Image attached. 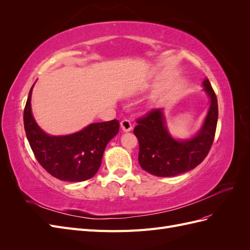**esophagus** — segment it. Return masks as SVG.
<instances>
[{
	"label": "esophagus",
	"mask_w": 250,
	"mask_h": 250,
	"mask_svg": "<svg viewBox=\"0 0 250 250\" xmlns=\"http://www.w3.org/2000/svg\"><path fill=\"white\" fill-rule=\"evenodd\" d=\"M121 128H122V130L125 132L130 131L132 129V124L128 119H124L123 121H121Z\"/></svg>",
	"instance_id": "1"
}]
</instances>
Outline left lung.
Returning a JSON list of instances; mask_svg holds the SVG:
<instances>
[{"label": "left lung", "instance_id": "8db88e82", "mask_svg": "<svg viewBox=\"0 0 250 250\" xmlns=\"http://www.w3.org/2000/svg\"><path fill=\"white\" fill-rule=\"evenodd\" d=\"M203 86L210 106L202 128L193 139L174 140L165 126L162 109H152L137 119L133 133L139 140V163L144 170L160 177L176 176L196 168L207 157L216 133L218 102L208 79L203 81Z\"/></svg>", "mask_w": 250, "mask_h": 250}]
</instances>
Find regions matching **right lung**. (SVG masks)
I'll list each match as a JSON object with an SVG mask.
<instances>
[{"instance_id":"obj_1","label":"right lung","mask_w":250,"mask_h":250,"mask_svg":"<svg viewBox=\"0 0 250 250\" xmlns=\"http://www.w3.org/2000/svg\"><path fill=\"white\" fill-rule=\"evenodd\" d=\"M30 89L24 109V127L37 162L52 176L63 181H83L99 170L105 147L119 131V121L93 123L79 132L51 137L44 133L31 112Z\"/></svg>"}]
</instances>
